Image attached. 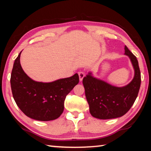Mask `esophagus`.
Segmentation results:
<instances>
[{"instance_id": "esophagus-1", "label": "esophagus", "mask_w": 151, "mask_h": 151, "mask_svg": "<svg viewBox=\"0 0 151 151\" xmlns=\"http://www.w3.org/2000/svg\"><path fill=\"white\" fill-rule=\"evenodd\" d=\"M78 76H79V80H80V81H83V78L85 77V74L84 72H79L78 73Z\"/></svg>"}]
</instances>
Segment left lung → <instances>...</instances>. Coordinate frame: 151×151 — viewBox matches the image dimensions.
Here are the masks:
<instances>
[{
  "mask_svg": "<svg viewBox=\"0 0 151 151\" xmlns=\"http://www.w3.org/2000/svg\"><path fill=\"white\" fill-rule=\"evenodd\" d=\"M124 55L129 57L134 75L127 85L118 87L94 77L89 72L83 83L90 113L99 119H111L123 116L131 108L139 93L141 78L137 57L124 47Z\"/></svg>",
  "mask_w": 151,
  "mask_h": 151,
  "instance_id": "1",
  "label": "left lung"
}]
</instances>
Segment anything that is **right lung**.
I'll list each match as a JSON object with an SVG mask.
<instances>
[{
    "label": "right lung",
    "instance_id": "right-lung-1",
    "mask_svg": "<svg viewBox=\"0 0 151 151\" xmlns=\"http://www.w3.org/2000/svg\"><path fill=\"white\" fill-rule=\"evenodd\" d=\"M15 59L11 76L12 96L22 112L32 119L49 121L58 118L64 111L67 94L79 82L76 73L68 78L50 83L37 82L22 70L20 57Z\"/></svg>",
    "mask_w": 151,
    "mask_h": 151
}]
</instances>
